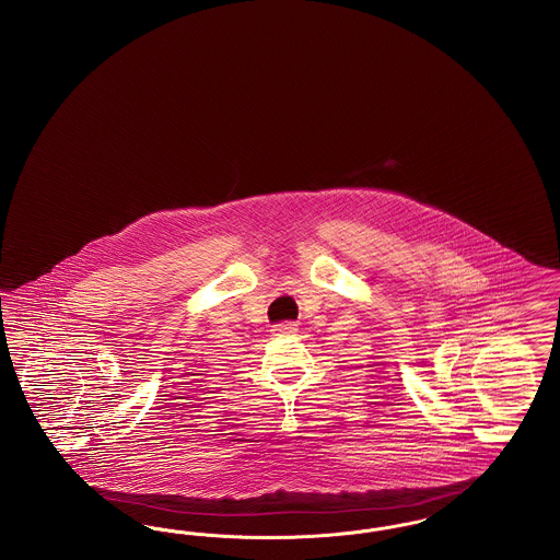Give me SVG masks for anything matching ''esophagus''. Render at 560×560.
<instances>
[{"label": "esophagus", "mask_w": 560, "mask_h": 560, "mask_svg": "<svg viewBox=\"0 0 560 560\" xmlns=\"http://www.w3.org/2000/svg\"><path fill=\"white\" fill-rule=\"evenodd\" d=\"M272 336H293L298 331V323L293 320H283V323H277L272 325Z\"/></svg>", "instance_id": "esophagus-1"}]
</instances>
